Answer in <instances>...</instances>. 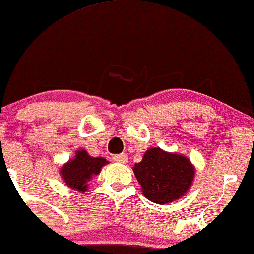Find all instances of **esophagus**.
Segmentation results:
<instances>
[{
  "label": "esophagus",
  "mask_w": 254,
  "mask_h": 254,
  "mask_svg": "<svg viewBox=\"0 0 254 254\" xmlns=\"http://www.w3.org/2000/svg\"><path fill=\"white\" fill-rule=\"evenodd\" d=\"M113 161L117 162V163H127V155L126 154H116L113 155Z\"/></svg>",
  "instance_id": "1"
}]
</instances>
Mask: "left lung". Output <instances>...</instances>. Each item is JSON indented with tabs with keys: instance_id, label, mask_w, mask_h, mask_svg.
Masks as SVG:
<instances>
[{
	"instance_id": "1",
	"label": "left lung",
	"mask_w": 254,
	"mask_h": 254,
	"mask_svg": "<svg viewBox=\"0 0 254 254\" xmlns=\"http://www.w3.org/2000/svg\"><path fill=\"white\" fill-rule=\"evenodd\" d=\"M133 172L147 199L166 204L185 195L194 179V166L183 155L150 148Z\"/></svg>"
}]
</instances>
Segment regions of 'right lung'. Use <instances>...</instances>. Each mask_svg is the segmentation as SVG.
Returning a JSON list of instances; mask_svg holds the SVG:
<instances>
[{
  "mask_svg": "<svg viewBox=\"0 0 254 254\" xmlns=\"http://www.w3.org/2000/svg\"><path fill=\"white\" fill-rule=\"evenodd\" d=\"M108 162L103 157H92L84 149L76 151L74 160L63 166L62 177L67 186L84 192L88 188V181L94 175H99L101 168Z\"/></svg>",
  "mask_w": 254,
  "mask_h": 254,
  "instance_id": "obj_1",
  "label": "right lung"
}]
</instances>
